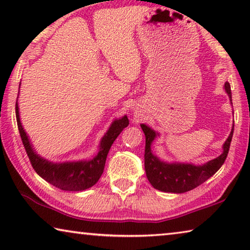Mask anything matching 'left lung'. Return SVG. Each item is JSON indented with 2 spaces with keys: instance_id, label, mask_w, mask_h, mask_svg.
I'll return each mask as SVG.
<instances>
[{
  "instance_id": "8db88e82",
  "label": "left lung",
  "mask_w": 250,
  "mask_h": 250,
  "mask_svg": "<svg viewBox=\"0 0 250 250\" xmlns=\"http://www.w3.org/2000/svg\"><path fill=\"white\" fill-rule=\"evenodd\" d=\"M225 90L231 100L230 84L228 83H225ZM141 128L146 134L145 168L147 180L154 188L170 193L191 191L214 175L225 162L234 132L232 128L229 137L223 146L224 152L218 158L209 161L204 166L196 167L193 164H167L161 162L151 152V143L156 137L155 132L146 125H141Z\"/></svg>"
}]
</instances>
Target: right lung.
Masks as SVG:
<instances>
[{"instance_id": "add662e5", "label": "right lung", "mask_w": 250, "mask_h": 250, "mask_svg": "<svg viewBox=\"0 0 250 250\" xmlns=\"http://www.w3.org/2000/svg\"><path fill=\"white\" fill-rule=\"evenodd\" d=\"M15 112L21 139H22L25 151H26L29 162H31L34 170L48 183L62 189V191L71 192L83 191V189L91 188L98 182L104 172L105 159H107L110 147H111L113 141L118 138V135L121 133V131L129 125L126 116L122 119L113 121L108 132L104 134L103 140H101L98 154L92 160L57 164L50 163L48 161L42 159L33 151L27 135L25 133L22 125H21L18 101H16L15 105Z\"/></svg>"}]
</instances>
